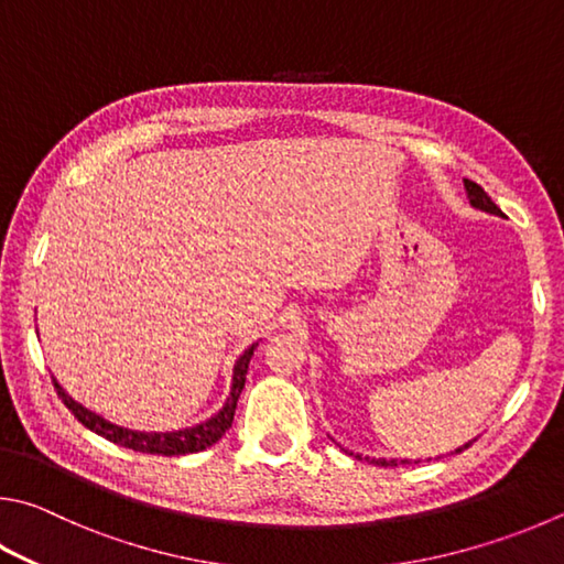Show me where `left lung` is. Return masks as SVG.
Segmentation results:
<instances>
[{
	"instance_id": "left-lung-1",
	"label": "left lung",
	"mask_w": 564,
	"mask_h": 564,
	"mask_svg": "<svg viewBox=\"0 0 564 564\" xmlns=\"http://www.w3.org/2000/svg\"><path fill=\"white\" fill-rule=\"evenodd\" d=\"M464 187H466V192H468V202L474 204L476 209H480V212H488V214H496V217H503V212H500L498 207H496V202L488 197V194L484 192V187H478L476 182H470V180H464ZM476 442V438H474ZM474 442H468V444H464V446H458L454 454H460L464 452V448H468L470 444ZM347 452V448H345ZM350 456H355V458H360L362 460V454H352V452H347ZM365 460H370V464H377V466H397V464H409V458H372V456H365Z\"/></svg>"
}]
</instances>
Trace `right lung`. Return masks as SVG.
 Listing matches in <instances>:
<instances>
[{
  "label": "right lung",
  "instance_id": "obj_1",
  "mask_svg": "<svg viewBox=\"0 0 564 564\" xmlns=\"http://www.w3.org/2000/svg\"><path fill=\"white\" fill-rule=\"evenodd\" d=\"M259 343H253L251 347L243 350V355L234 365V377H231V392L227 397V402L219 409L217 414L209 416L207 422H202L197 426H189V429H180V432H135V429H126V426H118L108 422L96 412H90L84 404H78L74 397L66 394V389L61 387L54 377V387H56V394L61 397V402H64L70 414H74L80 424L90 432H96L98 436L108 438L112 444H120L126 448H132V452H140V454H158V456H180V454H197L204 452V448L217 444L219 438L229 432V426L234 422V412H237V402H239V394L243 389V382H247V372H249V362H251V355Z\"/></svg>",
  "mask_w": 564,
  "mask_h": 564
}]
</instances>
